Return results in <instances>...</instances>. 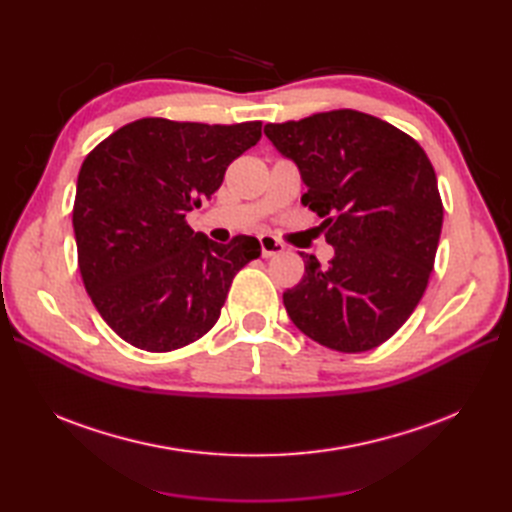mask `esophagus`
Wrapping results in <instances>:
<instances>
[{
    "label": "esophagus",
    "instance_id": "esophagus-1",
    "mask_svg": "<svg viewBox=\"0 0 512 512\" xmlns=\"http://www.w3.org/2000/svg\"><path fill=\"white\" fill-rule=\"evenodd\" d=\"M260 250H262V256L271 258V256H275V254H282V252H284V245H282L280 241H277V239L269 237V235H262V237H260Z\"/></svg>",
    "mask_w": 512,
    "mask_h": 512
}]
</instances>
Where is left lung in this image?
Instances as JSON below:
<instances>
[{
  "label": "left lung",
  "mask_w": 512,
  "mask_h": 512,
  "mask_svg": "<svg viewBox=\"0 0 512 512\" xmlns=\"http://www.w3.org/2000/svg\"><path fill=\"white\" fill-rule=\"evenodd\" d=\"M265 134L299 166L301 203L324 218L335 247L329 267L301 252L303 280L284 292L290 320L337 352L384 344L421 301L436 260L444 207L427 153L352 108L267 123Z\"/></svg>",
  "instance_id": "obj_1"
}]
</instances>
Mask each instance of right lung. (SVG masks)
Listing matches in <instances>:
<instances>
[{
	"label": "right lung",
	"mask_w": 512,
	"mask_h": 512,
	"mask_svg": "<svg viewBox=\"0 0 512 512\" xmlns=\"http://www.w3.org/2000/svg\"><path fill=\"white\" fill-rule=\"evenodd\" d=\"M262 123L136 119L85 158L72 226L85 290L123 342L170 352L220 318L235 275L260 256L256 237L215 243L185 213L220 188L260 141Z\"/></svg>",
	"instance_id": "obj_1"
}]
</instances>
